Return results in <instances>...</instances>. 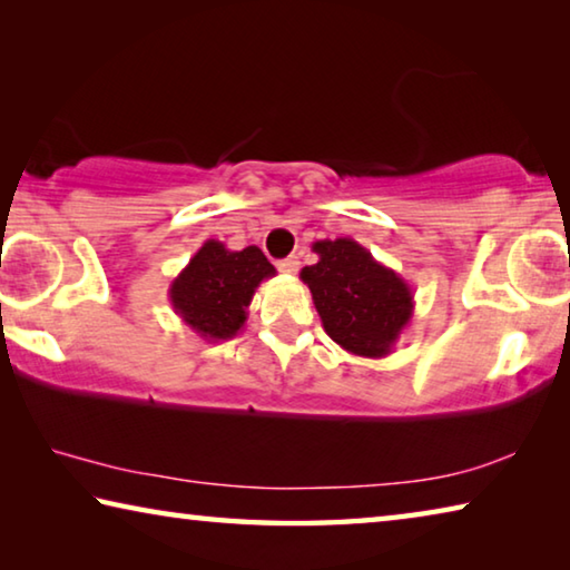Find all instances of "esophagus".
Instances as JSON below:
<instances>
[{"mask_svg":"<svg viewBox=\"0 0 570 570\" xmlns=\"http://www.w3.org/2000/svg\"><path fill=\"white\" fill-rule=\"evenodd\" d=\"M278 272L296 274L298 272V256H288V258H284V262H278Z\"/></svg>","mask_w":570,"mask_h":570,"instance_id":"1","label":"esophagus"}]
</instances>
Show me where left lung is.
I'll use <instances>...</instances> for the list:
<instances>
[{"mask_svg":"<svg viewBox=\"0 0 570 570\" xmlns=\"http://www.w3.org/2000/svg\"><path fill=\"white\" fill-rule=\"evenodd\" d=\"M312 250L320 262L298 276L312 292L324 332L366 360L392 354L414 314L410 284L354 238L314 240Z\"/></svg>","mask_w":570,"mask_h":570,"instance_id":"1","label":"left lung"}]
</instances>
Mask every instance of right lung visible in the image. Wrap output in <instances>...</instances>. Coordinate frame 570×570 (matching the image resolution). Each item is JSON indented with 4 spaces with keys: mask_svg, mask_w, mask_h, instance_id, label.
<instances>
[{
    "mask_svg": "<svg viewBox=\"0 0 570 570\" xmlns=\"http://www.w3.org/2000/svg\"><path fill=\"white\" fill-rule=\"evenodd\" d=\"M272 276L276 268L258 246L230 250L220 240L208 238L173 278L168 298L173 312L200 340L226 342L244 330L250 298L258 284Z\"/></svg>",
    "mask_w": 570,
    "mask_h": 570,
    "instance_id": "add662e5",
    "label": "right lung"
}]
</instances>
